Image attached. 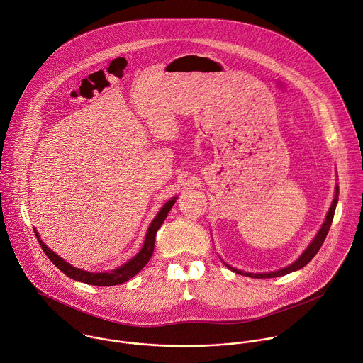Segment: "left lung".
<instances>
[{
	"instance_id": "1",
	"label": "left lung",
	"mask_w": 363,
	"mask_h": 363,
	"mask_svg": "<svg viewBox=\"0 0 363 363\" xmlns=\"http://www.w3.org/2000/svg\"><path fill=\"white\" fill-rule=\"evenodd\" d=\"M338 195H340V188L338 185L335 186V196H334V201H333V205L327 213V218H325V222L323 223L320 232L317 233V236L314 238V240L310 243V246L304 250V253L290 266L281 269V270H277V272H272V273H245V272H240L238 269H233L230 266H228L232 272L238 273V274H243V276H247V277H255V279H272V277H280V276H284V274H289L291 272H296V270H300L303 269L304 266H307L313 259L314 256L318 253V250L321 249L328 232H330V228H331V223H333V219H334V213H335V208H337V202H338Z\"/></svg>"
}]
</instances>
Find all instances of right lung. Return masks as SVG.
I'll return each mask as SVG.
<instances>
[{
  "instance_id": "add662e5",
  "label": "right lung",
  "mask_w": 363,
  "mask_h": 363,
  "mask_svg": "<svg viewBox=\"0 0 363 363\" xmlns=\"http://www.w3.org/2000/svg\"><path fill=\"white\" fill-rule=\"evenodd\" d=\"M177 202V198H171L157 213V216L154 218V220L151 222L147 235H145V240L144 245L141 247V250L131 259L128 260L125 264L120 266L118 269H114L111 272L107 273H90L77 267H73L72 264L66 263L62 257H59L56 253H53L40 239L38 232L35 230V235L38 238V242L42 247V250L45 252V255L49 257V260L60 270L63 272L67 277L76 280V281H82L90 286H100V287H110V286H117V284H123L125 281H128L131 277H134L151 259L152 252H154V243H155V235L158 232V229L161 228V225L164 223L168 212L171 211V208L174 206V203Z\"/></svg>"
}]
</instances>
